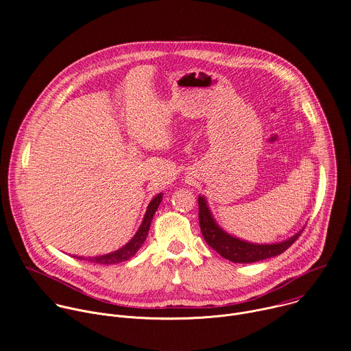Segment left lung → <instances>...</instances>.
I'll list each match as a JSON object with an SVG mask.
<instances>
[{
	"instance_id": "8db88e82",
	"label": "left lung",
	"mask_w": 351,
	"mask_h": 351,
	"mask_svg": "<svg viewBox=\"0 0 351 351\" xmlns=\"http://www.w3.org/2000/svg\"><path fill=\"white\" fill-rule=\"evenodd\" d=\"M198 221L204 240L210 247H213L217 253H219L223 258L239 263V264H248V263H257L271 257H276L282 254L285 250H287L297 237L302 234L303 229L298 230L291 237L272 244H257L241 240L236 236L229 234L225 232L214 219L206 197L198 195Z\"/></svg>"
}]
</instances>
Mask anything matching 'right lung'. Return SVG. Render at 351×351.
Instances as JSON below:
<instances>
[{"instance_id":"1","label":"right lung","mask_w":351,"mask_h":351,"mask_svg":"<svg viewBox=\"0 0 351 351\" xmlns=\"http://www.w3.org/2000/svg\"><path fill=\"white\" fill-rule=\"evenodd\" d=\"M162 193L157 194L152 202H149L147 211L144 214V218L141 221V225L138 228V230L136 232V234L130 239V241H128L123 247L118 248L117 252L104 254V256H95V257H82V256H73L77 260H87L90 263H95V264H103V265H111V264H119L123 261H128L129 258H132L137 252L138 248L143 245L144 240L147 239L148 230H149V225H152V221L154 218L156 211L158 210L161 202H162Z\"/></svg>"}]
</instances>
